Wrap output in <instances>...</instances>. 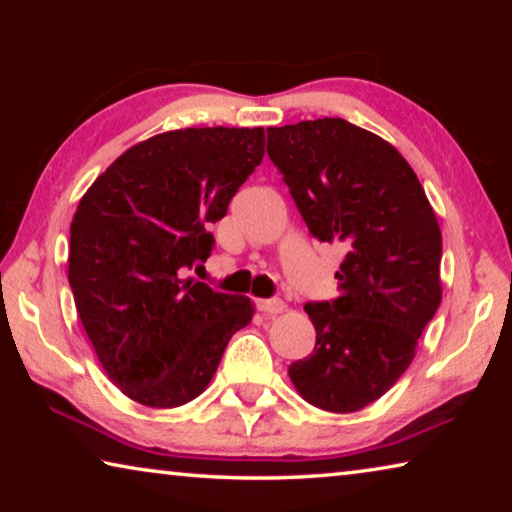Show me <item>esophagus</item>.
<instances>
[{
    "label": "esophagus",
    "instance_id": "1",
    "mask_svg": "<svg viewBox=\"0 0 512 512\" xmlns=\"http://www.w3.org/2000/svg\"><path fill=\"white\" fill-rule=\"evenodd\" d=\"M259 311H264V314H282L287 305L280 298H266V300H259L257 302Z\"/></svg>",
    "mask_w": 512,
    "mask_h": 512
}]
</instances>
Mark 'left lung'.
Returning a JSON list of instances; mask_svg holds the SVG:
<instances>
[{
	"mask_svg": "<svg viewBox=\"0 0 512 512\" xmlns=\"http://www.w3.org/2000/svg\"><path fill=\"white\" fill-rule=\"evenodd\" d=\"M309 232L339 241V298L307 302L316 348L289 366L302 400L354 413L411 366L443 298V237L415 171L395 146L339 117L266 128Z\"/></svg>",
	"mask_w": 512,
	"mask_h": 512,
	"instance_id": "obj_1",
	"label": "left lung"
}]
</instances>
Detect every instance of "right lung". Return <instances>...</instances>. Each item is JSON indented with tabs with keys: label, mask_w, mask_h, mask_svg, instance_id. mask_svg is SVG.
<instances>
[{
	"label": "right lung",
	"mask_w": 512,
	"mask_h": 512,
	"mask_svg": "<svg viewBox=\"0 0 512 512\" xmlns=\"http://www.w3.org/2000/svg\"><path fill=\"white\" fill-rule=\"evenodd\" d=\"M264 128L153 135L110 164L69 228V287L85 334L119 391L153 409L192 402L250 298L183 277L212 253L210 223L264 158Z\"/></svg>",
	"instance_id": "1"
}]
</instances>
